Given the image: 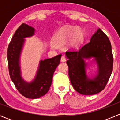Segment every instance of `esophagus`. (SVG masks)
I'll list each match as a JSON object with an SVG mask.
<instances>
[{
    "label": "esophagus",
    "mask_w": 120,
    "mask_h": 120,
    "mask_svg": "<svg viewBox=\"0 0 120 120\" xmlns=\"http://www.w3.org/2000/svg\"><path fill=\"white\" fill-rule=\"evenodd\" d=\"M61 62H65L66 61V58L64 56H62L61 58Z\"/></svg>",
    "instance_id": "34e87169"
}]
</instances>
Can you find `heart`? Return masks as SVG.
I'll return each mask as SVG.
<instances>
[{
  "instance_id": "b5f03b06",
  "label": "heart",
  "mask_w": 120,
  "mask_h": 120,
  "mask_svg": "<svg viewBox=\"0 0 120 120\" xmlns=\"http://www.w3.org/2000/svg\"><path fill=\"white\" fill-rule=\"evenodd\" d=\"M70 39V44L72 46H79L84 40V34L81 29L77 27L67 26L61 28L54 37V41L58 45L66 44ZM52 47L54 46L52 45Z\"/></svg>"
}]
</instances>
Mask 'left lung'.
Masks as SVG:
<instances>
[{
	"instance_id": "obj_1",
	"label": "left lung",
	"mask_w": 120,
	"mask_h": 120,
	"mask_svg": "<svg viewBox=\"0 0 120 120\" xmlns=\"http://www.w3.org/2000/svg\"><path fill=\"white\" fill-rule=\"evenodd\" d=\"M68 75L73 88L83 95H94L106 85L113 69L112 47L108 37L100 29L94 33L90 41L79 50L67 51ZM94 58L98 64L97 75L93 78L87 76L85 59Z\"/></svg>"
}]
</instances>
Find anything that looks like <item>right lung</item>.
<instances>
[{
  "label": "right lung",
  "instance_id": "right-lung-1",
  "mask_svg": "<svg viewBox=\"0 0 120 120\" xmlns=\"http://www.w3.org/2000/svg\"><path fill=\"white\" fill-rule=\"evenodd\" d=\"M35 29L27 24L21 25L15 32L8 48V68L10 77L19 92L25 97L31 99L39 98L48 92L52 82L55 70L60 63L61 55L40 62L35 79L27 82L21 76L20 57L25 38L34 35Z\"/></svg>",
  "mask_w": 120,
  "mask_h": 120
}]
</instances>
